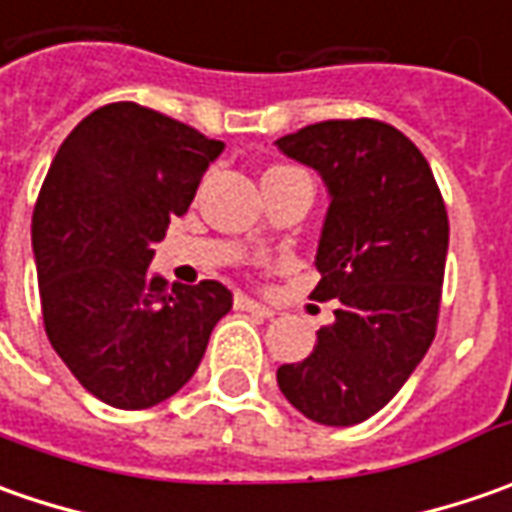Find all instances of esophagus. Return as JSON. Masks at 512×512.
Wrapping results in <instances>:
<instances>
[{
  "label": "esophagus",
  "mask_w": 512,
  "mask_h": 512,
  "mask_svg": "<svg viewBox=\"0 0 512 512\" xmlns=\"http://www.w3.org/2000/svg\"><path fill=\"white\" fill-rule=\"evenodd\" d=\"M236 307H239V310H247V313H256V316H265V319H273V316H276L273 307L262 305V302H256V299H250V296H236Z\"/></svg>",
  "instance_id": "obj_1"
}]
</instances>
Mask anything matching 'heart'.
Masks as SVG:
<instances>
[{
  "label": "heart",
  "instance_id": "obj_1",
  "mask_svg": "<svg viewBox=\"0 0 512 512\" xmlns=\"http://www.w3.org/2000/svg\"><path fill=\"white\" fill-rule=\"evenodd\" d=\"M299 168H285V165H279V168H270L267 173H296Z\"/></svg>",
  "mask_w": 512,
  "mask_h": 512
}]
</instances>
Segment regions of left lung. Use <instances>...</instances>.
<instances>
[{"label":"left lung","mask_w":512,"mask_h":512,"mask_svg":"<svg viewBox=\"0 0 512 512\" xmlns=\"http://www.w3.org/2000/svg\"><path fill=\"white\" fill-rule=\"evenodd\" d=\"M276 145L330 190L310 296L336 299L313 353L276 379L307 419L350 427L402 390L436 336L447 207L422 150L379 119H327Z\"/></svg>","instance_id":"obj_1"}]
</instances>
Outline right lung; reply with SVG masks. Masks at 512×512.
<instances>
[{
	"instance_id": "obj_1",
	"label": "right lung",
	"mask_w": 512,
	"mask_h": 512,
	"mask_svg": "<svg viewBox=\"0 0 512 512\" xmlns=\"http://www.w3.org/2000/svg\"><path fill=\"white\" fill-rule=\"evenodd\" d=\"M222 148L159 110L113 102L70 130L50 162L33 207L42 319L99 402L145 410L170 399L233 305L219 282L168 287L148 270Z\"/></svg>"
}]
</instances>
